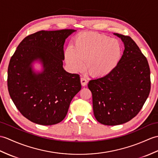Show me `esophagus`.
<instances>
[{
    "label": "esophagus",
    "mask_w": 158,
    "mask_h": 158,
    "mask_svg": "<svg viewBox=\"0 0 158 158\" xmlns=\"http://www.w3.org/2000/svg\"><path fill=\"white\" fill-rule=\"evenodd\" d=\"M81 83L83 86H85L87 83V80L85 77H81Z\"/></svg>",
    "instance_id": "1"
}]
</instances>
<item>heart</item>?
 Listing matches in <instances>:
<instances>
[{"label": "heart", "instance_id": "obj_1", "mask_svg": "<svg viewBox=\"0 0 158 158\" xmlns=\"http://www.w3.org/2000/svg\"><path fill=\"white\" fill-rule=\"evenodd\" d=\"M122 56L118 40L96 32H82L76 36L71 48L64 53L65 60L73 72L85 68L89 74L102 77L110 73Z\"/></svg>", "mask_w": 158, "mask_h": 158}]
</instances>
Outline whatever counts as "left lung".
I'll use <instances>...</instances> for the list:
<instances>
[{
    "label": "left lung",
    "mask_w": 158,
    "mask_h": 158,
    "mask_svg": "<svg viewBox=\"0 0 158 158\" xmlns=\"http://www.w3.org/2000/svg\"><path fill=\"white\" fill-rule=\"evenodd\" d=\"M121 38L124 50L118 65L108 75L91 80L95 118L104 125L129 122L143 106L151 89L148 60L129 35L114 34Z\"/></svg>",
    "instance_id": "obj_1"
}]
</instances>
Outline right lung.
<instances>
[{
    "label": "right lung",
    "mask_w": 158,
    "mask_h": 158,
    "mask_svg": "<svg viewBox=\"0 0 158 158\" xmlns=\"http://www.w3.org/2000/svg\"><path fill=\"white\" fill-rule=\"evenodd\" d=\"M74 29L40 31L25 37L10 58L7 85L10 98L22 115L41 125L63 120L70 103L81 89L79 75L62 67L65 40ZM40 60L44 71L35 73L31 63Z\"/></svg>",
    "instance_id": "right-lung-1"
}]
</instances>
